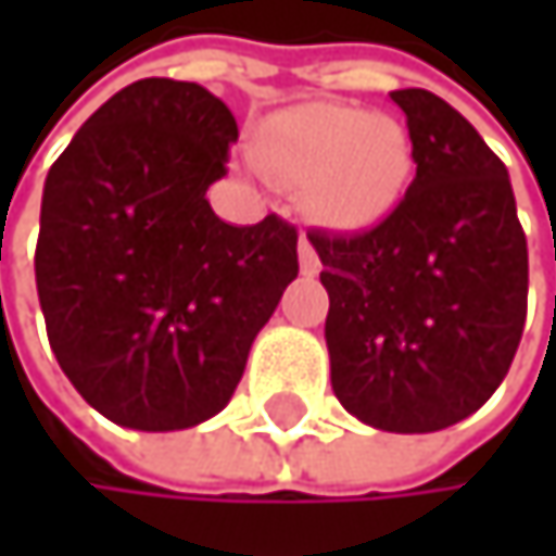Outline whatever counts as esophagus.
Returning <instances> with one entry per match:
<instances>
[{"label": "esophagus", "instance_id": "esophagus-1", "mask_svg": "<svg viewBox=\"0 0 556 556\" xmlns=\"http://www.w3.org/2000/svg\"><path fill=\"white\" fill-rule=\"evenodd\" d=\"M299 267H302L305 277H315L321 270V261H318V254H315V248H312V241L305 235L299 238Z\"/></svg>", "mask_w": 556, "mask_h": 556}]
</instances>
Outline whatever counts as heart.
Listing matches in <instances>:
<instances>
[{
    "mask_svg": "<svg viewBox=\"0 0 556 556\" xmlns=\"http://www.w3.org/2000/svg\"><path fill=\"white\" fill-rule=\"evenodd\" d=\"M261 167L305 186L312 212L334 228L387 218L412 173L408 131L351 105H302L277 115L254 148Z\"/></svg>",
    "mask_w": 556,
    "mask_h": 556,
    "instance_id": "heart-1",
    "label": "heart"
}]
</instances>
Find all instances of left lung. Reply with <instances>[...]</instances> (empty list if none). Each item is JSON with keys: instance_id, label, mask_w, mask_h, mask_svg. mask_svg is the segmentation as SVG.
<instances>
[{"instance_id": "obj_1", "label": "left lung", "mask_w": 556, "mask_h": 556, "mask_svg": "<svg viewBox=\"0 0 556 556\" xmlns=\"http://www.w3.org/2000/svg\"><path fill=\"white\" fill-rule=\"evenodd\" d=\"M415 179L364 235L308 231L328 289L331 389L370 428L428 434L505 380L528 308V244L508 169L428 89H395Z\"/></svg>"}]
</instances>
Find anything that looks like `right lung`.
<instances>
[{
	"instance_id": "right-lung-1",
	"label": "right lung",
	"mask_w": 556,
	"mask_h": 556,
	"mask_svg": "<svg viewBox=\"0 0 556 556\" xmlns=\"http://www.w3.org/2000/svg\"><path fill=\"white\" fill-rule=\"evenodd\" d=\"M235 141L218 96L151 76L96 109L48 173L35 279L51 351L122 428L218 415L299 274L289 222L238 228L205 199Z\"/></svg>"
}]
</instances>
